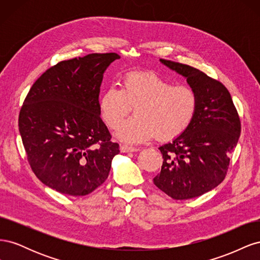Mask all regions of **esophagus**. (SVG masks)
Segmentation results:
<instances>
[{
  "label": "esophagus",
  "mask_w": 260,
  "mask_h": 260,
  "mask_svg": "<svg viewBox=\"0 0 260 260\" xmlns=\"http://www.w3.org/2000/svg\"><path fill=\"white\" fill-rule=\"evenodd\" d=\"M120 151L122 153H133L139 151V148L133 147V146H129V145H120Z\"/></svg>",
  "instance_id": "34e87169"
}]
</instances>
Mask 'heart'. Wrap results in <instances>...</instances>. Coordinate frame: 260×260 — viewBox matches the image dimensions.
<instances>
[{
  "mask_svg": "<svg viewBox=\"0 0 260 260\" xmlns=\"http://www.w3.org/2000/svg\"><path fill=\"white\" fill-rule=\"evenodd\" d=\"M195 90L186 84H174L153 72H130L120 89L111 86L99 100L102 120L116 130L132 108L136 116L122 123L117 138L125 143H142L156 137L174 140L190 127L198 109Z\"/></svg>",
  "mask_w": 260,
  "mask_h": 260,
  "instance_id": "heart-1",
  "label": "heart"
}]
</instances>
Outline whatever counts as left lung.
I'll return each instance as SVG.
<instances>
[{
    "label": "left lung",
    "mask_w": 260,
    "mask_h": 260,
    "mask_svg": "<svg viewBox=\"0 0 260 260\" xmlns=\"http://www.w3.org/2000/svg\"><path fill=\"white\" fill-rule=\"evenodd\" d=\"M160 61L186 78L198 94L199 104L185 132L159 147L162 166L153 181L174 200L198 198L224 180L229 155L241 135L240 116L221 82L188 65L162 58Z\"/></svg>",
    "instance_id": "left-lung-1"
}]
</instances>
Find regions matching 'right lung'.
Wrapping results in <instances>:
<instances>
[{
  "instance_id": "1",
  "label": "right lung",
  "mask_w": 260,
  "mask_h": 260,
  "mask_svg": "<svg viewBox=\"0 0 260 260\" xmlns=\"http://www.w3.org/2000/svg\"><path fill=\"white\" fill-rule=\"evenodd\" d=\"M116 53L59 61L31 86L18 127L37 178L59 193L83 196L105 182L119 144L100 117V86Z\"/></svg>"
}]
</instances>
